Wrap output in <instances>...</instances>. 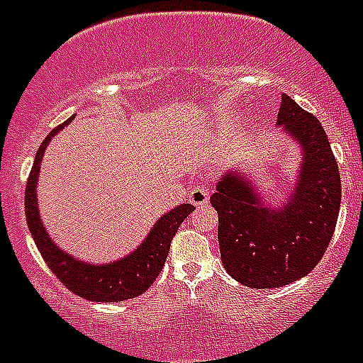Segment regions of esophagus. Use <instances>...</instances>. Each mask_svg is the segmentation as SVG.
Wrapping results in <instances>:
<instances>
[{
  "mask_svg": "<svg viewBox=\"0 0 363 363\" xmlns=\"http://www.w3.org/2000/svg\"><path fill=\"white\" fill-rule=\"evenodd\" d=\"M211 187L209 185H194V187L189 191V200L192 201V203L196 205V207H203V205L209 203V198H211Z\"/></svg>",
  "mask_w": 363,
  "mask_h": 363,
  "instance_id": "1",
  "label": "esophagus"
}]
</instances>
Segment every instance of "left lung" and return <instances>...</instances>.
I'll use <instances>...</instances> for the list:
<instances>
[{
	"instance_id": "1",
	"label": "left lung",
	"mask_w": 363,
	"mask_h": 363,
	"mask_svg": "<svg viewBox=\"0 0 363 363\" xmlns=\"http://www.w3.org/2000/svg\"><path fill=\"white\" fill-rule=\"evenodd\" d=\"M278 125L303 150L289 201L262 207L251 185L234 174L221 179L211 196L223 267L252 289H277L309 274L329 247L342 201L338 163L320 121L281 94Z\"/></svg>"
}]
</instances>
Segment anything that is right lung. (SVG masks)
Masks as SVG:
<instances>
[{
	"instance_id": "add662e5",
	"label": "right lung",
	"mask_w": 363,
	"mask_h": 363,
	"mask_svg": "<svg viewBox=\"0 0 363 363\" xmlns=\"http://www.w3.org/2000/svg\"><path fill=\"white\" fill-rule=\"evenodd\" d=\"M69 121H72V118L50 130L49 136L45 138L43 143L38 149L36 158H34V165L30 169L27 189H25V214H27L28 229H30L32 238H34L41 256H43L45 264L49 265L54 277L74 294L91 301L130 300V298L145 293L152 285V281L158 278L160 271L165 265L172 238L178 233L182 221L194 211V205H179L169 214L160 218L145 242L138 247L133 255L118 259L114 264H83V262H78L67 252H63L60 247L54 245L40 220L36 205V182L45 149L54 138V134L60 133Z\"/></svg>"
}]
</instances>
